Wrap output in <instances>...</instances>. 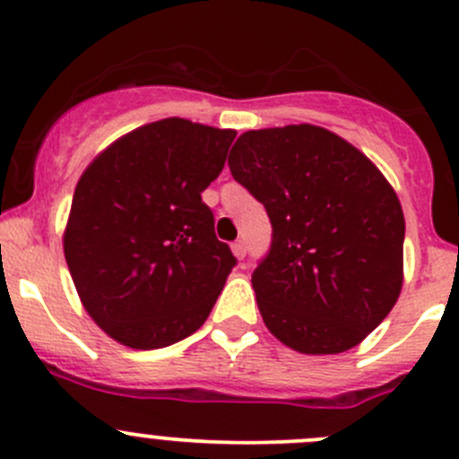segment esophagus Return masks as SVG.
Segmentation results:
<instances>
[{
    "mask_svg": "<svg viewBox=\"0 0 459 459\" xmlns=\"http://www.w3.org/2000/svg\"><path fill=\"white\" fill-rule=\"evenodd\" d=\"M230 248H233V255L238 257V259H244V257H247V244H244L242 239H238V242H235L233 247H230Z\"/></svg>",
    "mask_w": 459,
    "mask_h": 459,
    "instance_id": "1",
    "label": "esophagus"
}]
</instances>
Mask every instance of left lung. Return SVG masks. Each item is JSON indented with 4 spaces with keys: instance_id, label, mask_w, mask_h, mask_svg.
Returning a JSON list of instances; mask_svg holds the SVG:
<instances>
[{
    "instance_id": "obj_1",
    "label": "left lung",
    "mask_w": 459,
    "mask_h": 459,
    "mask_svg": "<svg viewBox=\"0 0 459 459\" xmlns=\"http://www.w3.org/2000/svg\"><path fill=\"white\" fill-rule=\"evenodd\" d=\"M229 169L273 224L251 280L268 331L304 355L358 346L404 281V212L382 170L313 124L242 133Z\"/></svg>"
}]
</instances>
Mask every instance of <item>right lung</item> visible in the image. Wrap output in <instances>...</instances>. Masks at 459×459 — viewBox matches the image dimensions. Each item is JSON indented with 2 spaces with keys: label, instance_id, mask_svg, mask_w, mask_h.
I'll use <instances>...</instances> for the list:
<instances>
[{
  "label": "right lung",
  "instance_id": "obj_1",
  "mask_svg": "<svg viewBox=\"0 0 459 459\" xmlns=\"http://www.w3.org/2000/svg\"><path fill=\"white\" fill-rule=\"evenodd\" d=\"M235 135L166 117L115 140L82 173L64 255L82 307L119 344L161 349L206 322L235 257L202 193Z\"/></svg>",
  "mask_w": 459,
  "mask_h": 459
}]
</instances>
